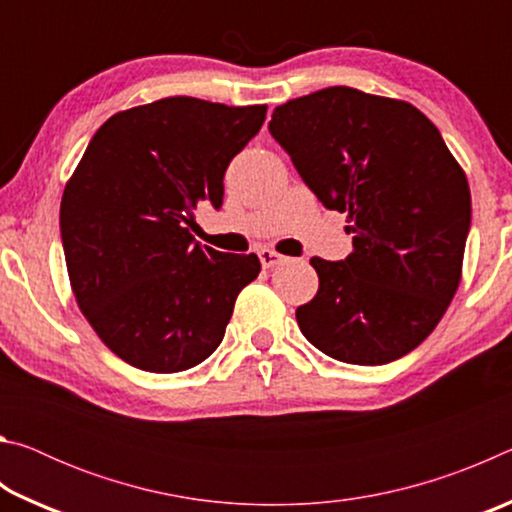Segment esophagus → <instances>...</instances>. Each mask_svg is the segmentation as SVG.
<instances>
[{"mask_svg":"<svg viewBox=\"0 0 512 512\" xmlns=\"http://www.w3.org/2000/svg\"><path fill=\"white\" fill-rule=\"evenodd\" d=\"M284 255H280V253H275V250H271V248H264V250H259V262H262V266L264 268H275V266H280L282 262H284Z\"/></svg>","mask_w":512,"mask_h":512,"instance_id":"obj_1","label":"esophagus"}]
</instances>
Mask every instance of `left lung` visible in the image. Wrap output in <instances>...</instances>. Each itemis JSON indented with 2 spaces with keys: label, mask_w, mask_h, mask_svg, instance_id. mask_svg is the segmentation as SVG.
Segmentation results:
<instances>
[{
  "label": "left lung",
  "mask_w": 512,
  "mask_h": 512,
  "mask_svg": "<svg viewBox=\"0 0 512 512\" xmlns=\"http://www.w3.org/2000/svg\"><path fill=\"white\" fill-rule=\"evenodd\" d=\"M268 131L327 210L348 212L352 253L311 257L300 332L327 357L381 366L436 329L461 282L472 221L465 171L406 101L345 85L291 99Z\"/></svg>",
  "instance_id": "obj_1"
}]
</instances>
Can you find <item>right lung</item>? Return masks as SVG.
Returning <instances> with one entry per match:
<instances>
[{"mask_svg": "<svg viewBox=\"0 0 512 512\" xmlns=\"http://www.w3.org/2000/svg\"><path fill=\"white\" fill-rule=\"evenodd\" d=\"M266 106L167 97L117 112L85 149L60 201L79 309L108 348L146 372L194 368L219 348L239 291L262 264L194 241V210L223 203L230 160Z\"/></svg>", "mask_w": 512, "mask_h": 512, "instance_id": "1", "label": "right lung"}]
</instances>
